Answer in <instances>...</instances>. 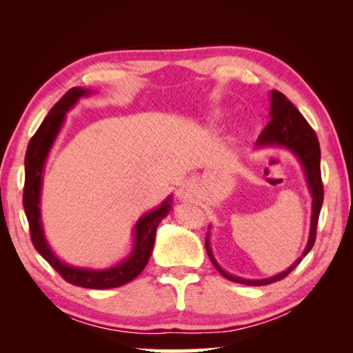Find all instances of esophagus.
<instances>
[{"instance_id":"obj_1","label":"esophagus","mask_w":353,"mask_h":353,"mask_svg":"<svg viewBox=\"0 0 353 353\" xmlns=\"http://www.w3.org/2000/svg\"><path fill=\"white\" fill-rule=\"evenodd\" d=\"M181 198H182V194H181Z\"/></svg>"}]
</instances>
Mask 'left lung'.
Masks as SVG:
<instances>
[{
    "instance_id": "obj_1",
    "label": "left lung",
    "mask_w": 353,
    "mask_h": 353,
    "mask_svg": "<svg viewBox=\"0 0 353 353\" xmlns=\"http://www.w3.org/2000/svg\"><path fill=\"white\" fill-rule=\"evenodd\" d=\"M271 121L266 124V128L263 129L260 134L259 140H256V146H280L286 148L296 155L299 162H301L303 172H305L307 183L310 188V193H312L313 198V208H312V225H310V236L307 248L303 250L302 256H305L310 250H312L314 240H316V227H318V219L322 207V201H324V185H322L321 179V148L318 137H316L314 130L312 126L307 123V119L301 115L294 105L291 104V101L286 99L283 93L277 90L271 92ZM205 249L207 254L210 256L212 263L216 268L219 274H223L225 279L232 280V282L249 285V286H263L270 285L274 282H279V280L285 279L288 274L294 270V268L302 261L297 259L288 270L277 274V276L270 277V279H261V280H248L241 279L236 276H232V274L225 272L223 268H221L210 249V232H207L205 238Z\"/></svg>"
}]
</instances>
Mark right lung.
Returning a JSON list of instances; mask_svg holds the SVG:
<instances>
[{
	"label": "right lung",
	"mask_w": 353,
	"mask_h": 353,
	"mask_svg": "<svg viewBox=\"0 0 353 353\" xmlns=\"http://www.w3.org/2000/svg\"><path fill=\"white\" fill-rule=\"evenodd\" d=\"M92 92L85 88L74 87L68 90L63 97L57 101L48 113L43 123L40 124L37 132L29 141L26 157H25V190H23V207L31 230V240L37 252L67 280L68 283L82 286V288L92 290H109L117 288L124 283L134 280L140 272L145 270L149 256L152 254L155 230L160 221L170 213L171 198L165 199L162 205L155 210L149 212L139 219L135 224V238L134 249L126 260L119 265L109 268V270H85V268H74L67 263L61 261L52 252L50 244H48L43 227L40 219V190H41V174H43V166L46 162L50 149L54 143L56 137L61 130L65 113L73 107L79 98L88 97Z\"/></svg>",
	"instance_id": "1"
}]
</instances>
